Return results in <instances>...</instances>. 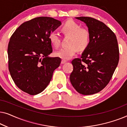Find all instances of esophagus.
I'll list each match as a JSON object with an SVG mask.
<instances>
[{"instance_id":"obj_1","label":"esophagus","mask_w":127,"mask_h":127,"mask_svg":"<svg viewBox=\"0 0 127 127\" xmlns=\"http://www.w3.org/2000/svg\"><path fill=\"white\" fill-rule=\"evenodd\" d=\"M66 61L62 60V61H61V64H64L65 63H66Z\"/></svg>"}]
</instances>
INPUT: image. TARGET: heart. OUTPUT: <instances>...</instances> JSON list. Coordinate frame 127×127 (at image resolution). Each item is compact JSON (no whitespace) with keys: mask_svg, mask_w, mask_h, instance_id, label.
<instances>
[{"mask_svg":"<svg viewBox=\"0 0 127 127\" xmlns=\"http://www.w3.org/2000/svg\"><path fill=\"white\" fill-rule=\"evenodd\" d=\"M61 30L64 35L70 37L69 46L57 51L55 56L64 60H68L76 55L78 50L84 51L88 47L90 42V33L87 29L81 28L80 25L74 21L68 20L62 25ZM49 40L55 48L60 47V36L57 32L54 31L50 33Z\"/></svg>","mask_w":127,"mask_h":127,"instance_id":"b5f03b06","label":"heart"}]
</instances>
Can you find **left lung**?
<instances>
[{
  "mask_svg": "<svg viewBox=\"0 0 127 127\" xmlns=\"http://www.w3.org/2000/svg\"><path fill=\"white\" fill-rule=\"evenodd\" d=\"M84 22L90 33V42L81 58L72 61L70 80L78 93L87 95L103 90L110 81L119 61L117 40L102 22L88 17H75Z\"/></svg>",
  "mask_w": 127,
  "mask_h": 127,
  "instance_id": "left-lung-1",
  "label": "left lung"
}]
</instances>
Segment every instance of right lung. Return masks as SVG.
Here are the masks:
<instances>
[{
  "label": "right lung",
  "instance_id": "right-lung-1",
  "mask_svg": "<svg viewBox=\"0 0 127 127\" xmlns=\"http://www.w3.org/2000/svg\"><path fill=\"white\" fill-rule=\"evenodd\" d=\"M61 25L51 17H37L24 22L10 37L8 69L15 85L25 93H41L60 66L61 58L48 55L53 52L49 36Z\"/></svg>",
  "mask_w": 127,
  "mask_h": 127
}]
</instances>
